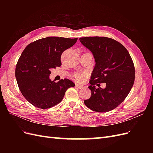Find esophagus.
Returning a JSON list of instances; mask_svg holds the SVG:
<instances>
[{
  "label": "esophagus",
  "mask_w": 153,
  "mask_h": 153,
  "mask_svg": "<svg viewBox=\"0 0 153 153\" xmlns=\"http://www.w3.org/2000/svg\"><path fill=\"white\" fill-rule=\"evenodd\" d=\"M76 87L77 88H78V89H82V88L84 87V86L81 84H76Z\"/></svg>",
  "instance_id": "obj_1"
}]
</instances>
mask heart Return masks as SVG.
I'll use <instances>...</instances> for the list:
<instances>
[{
    "instance_id": "1",
    "label": "heart",
    "mask_w": 153,
    "mask_h": 153,
    "mask_svg": "<svg viewBox=\"0 0 153 153\" xmlns=\"http://www.w3.org/2000/svg\"><path fill=\"white\" fill-rule=\"evenodd\" d=\"M75 79L77 81H81L82 80V76L80 75V74L76 73L75 75Z\"/></svg>"
}]
</instances>
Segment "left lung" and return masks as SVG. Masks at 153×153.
Wrapping results in <instances>:
<instances>
[{"instance_id": "8db88e82", "label": "left lung", "mask_w": 153, "mask_h": 153, "mask_svg": "<svg viewBox=\"0 0 153 153\" xmlns=\"http://www.w3.org/2000/svg\"><path fill=\"white\" fill-rule=\"evenodd\" d=\"M81 43L92 52L96 62L91 74L89 99L84 103L95 112H106L121 104L130 92L135 81V67L126 48L106 37H85ZM105 82V89L95 88Z\"/></svg>"}]
</instances>
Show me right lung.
<instances>
[{
	"label": "right lung",
	"mask_w": 153,
	"mask_h": 153,
	"mask_svg": "<svg viewBox=\"0 0 153 153\" xmlns=\"http://www.w3.org/2000/svg\"><path fill=\"white\" fill-rule=\"evenodd\" d=\"M78 38L47 37L28 45L18 59L15 70L18 87L32 105L47 109L59 103L65 92L75 84L67 78L54 82L50 69L61 66L64 51L71 47Z\"/></svg>",
	"instance_id": "1"
}]
</instances>
